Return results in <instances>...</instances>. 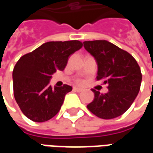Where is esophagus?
Wrapping results in <instances>:
<instances>
[{
  "mask_svg": "<svg viewBox=\"0 0 153 153\" xmlns=\"http://www.w3.org/2000/svg\"><path fill=\"white\" fill-rule=\"evenodd\" d=\"M73 90L74 91H75V92H78V93H80V92H82V91H83V89H82V88H77V87H74Z\"/></svg>",
  "mask_w": 153,
  "mask_h": 153,
  "instance_id": "34e87169",
  "label": "esophagus"
}]
</instances>
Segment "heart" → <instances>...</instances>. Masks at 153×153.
I'll return each mask as SVG.
<instances>
[{
  "label": "heart",
  "mask_w": 153,
  "mask_h": 153,
  "mask_svg": "<svg viewBox=\"0 0 153 153\" xmlns=\"http://www.w3.org/2000/svg\"><path fill=\"white\" fill-rule=\"evenodd\" d=\"M78 83H83V81H82V80H79V81H78Z\"/></svg>",
  "instance_id": "heart-1"
}]
</instances>
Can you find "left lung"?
I'll list each match as a JSON object with an SVG mask.
<instances>
[{
    "label": "left lung",
    "instance_id": "obj_1",
    "mask_svg": "<svg viewBox=\"0 0 153 153\" xmlns=\"http://www.w3.org/2000/svg\"><path fill=\"white\" fill-rule=\"evenodd\" d=\"M83 47L97 60V79L103 80L109 89L105 94L92 89L94 99L88 109L105 120L123 115L140 89L142 74L138 64L126 51L106 40L86 41Z\"/></svg>",
    "mask_w": 153,
    "mask_h": 153
}]
</instances>
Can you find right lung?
Listing matches in <instances>:
<instances>
[{
    "instance_id": "add662e5",
    "label": "right lung",
    "mask_w": 153,
    "mask_h": 153,
    "mask_svg": "<svg viewBox=\"0 0 153 153\" xmlns=\"http://www.w3.org/2000/svg\"><path fill=\"white\" fill-rule=\"evenodd\" d=\"M83 47L78 40L48 42L20 57L13 70L16 102L25 116L34 122L49 120L59 112L65 94L72 87L52 88L50 79L56 70H64L70 55Z\"/></svg>"
}]
</instances>
